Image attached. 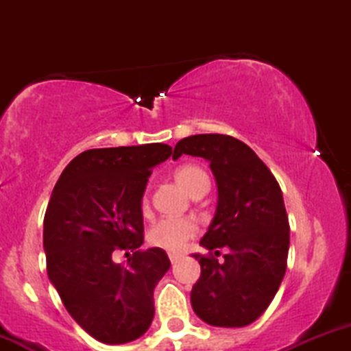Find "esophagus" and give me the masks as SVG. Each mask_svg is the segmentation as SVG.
<instances>
[{
    "mask_svg": "<svg viewBox=\"0 0 351 351\" xmlns=\"http://www.w3.org/2000/svg\"><path fill=\"white\" fill-rule=\"evenodd\" d=\"M168 258H169V261H171V263H176V261L182 258V254H180V253H168Z\"/></svg>",
    "mask_w": 351,
    "mask_h": 351,
    "instance_id": "34e87169",
    "label": "esophagus"
}]
</instances>
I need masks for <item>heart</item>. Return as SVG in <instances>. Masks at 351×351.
<instances>
[{"label": "heart", "instance_id": "1", "mask_svg": "<svg viewBox=\"0 0 351 351\" xmlns=\"http://www.w3.org/2000/svg\"><path fill=\"white\" fill-rule=\"evenodd\" d=\"M175 182L185 190L190 195H197L200 192H207L208 175L197 165H183L176 168ZM141 208L143 212L149 210V198L147 195L141 200ZM198 226L195 219L192 217H166L161 221L154 222L147 232V239L156 247H161L166 251H178L185 246L190 238L197 234Z\"/></svg>", "mask_w": 351, "mask_h": 351}]
</instances>
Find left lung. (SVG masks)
<instances>
[{
    "label": "left lung",
    "instance_id": "obj_1",
    "mask_svg": "<svg viewBox=\"0 0 351 351\" xmlns=\"http://www.w3.org/2000/svg\"><path fill=\"white\" fill-rule=\"evenodd\" d=\"M197 156L210 162L217 207L200 244L228 250L225 261L193 254L200 278L190 302L204 323L243 328L256 321L284 280L290 228L275 176L250 146L222 134H197L175 146L173 159Z\"/></svg>",
    "mask_w": 351,
    "mask_h": 351
}]
</instances>
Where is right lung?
Masks as SVG:
<instances>
[{
  "mask_svg": "<svg viewBox=\"0 0 351 351\" xmlns=\"http://www.w3.org/2000/svg\"><path fill=\"white\" fill-rule=\"evenodd\" d=\"M168 144L84 151L59 176L44 217L47 275L74 321L95 339L122 345L154 317V287L169 270L161 247L141 251L143 200ZM119 249L133 253L115 264ZM129 254V253H125Z\"/></svg>",
  "mask_w": 351,
  "mask_h": 351,
  "instance_id": "obj_1",
  "label": "right lung"
}]
</instances>
